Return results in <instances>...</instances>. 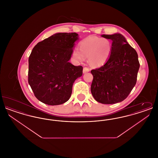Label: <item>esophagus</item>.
Returning <instances> with one entry per match:
<instances>
[{
	"label": "esophagus",
	"instance_id": "1",
	"mask_svg": "<svg viewBox=\"0 0 158 158\" xmlns=\"http://www.w3.org/2000/svg\"><path fill=\"white\" fill-rule=\"evenodd\" d=\"M89 71V69L88 68H86V67L83 68V73H86V72H88Z\"/></svg>",
	"mask_w": 158,
	"mask_h": 158
}]
</instances>
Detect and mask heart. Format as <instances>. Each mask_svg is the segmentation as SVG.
<instances>
[{"instance_id": "1", "label": "heart", "mask_w": 158, "mask_h": 158, "mask_svg": "<svg viewBox=\"0 0 158 158\" xmlns=\"http://www.w3.org/2000/svg\"><path fill=\"white\" fill-rule=\"evenodd\" d=\"M113 50L111 41L106 38L91 35L86 38L79 44V50L75 49L72 55L79 61L88 58L91 66L99 67L104 64L109 59Z\"/></svg>"}]
</instances>
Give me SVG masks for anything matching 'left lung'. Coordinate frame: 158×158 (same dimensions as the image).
Segmentation results:
<instances>
[{
	"label": "left lung",
	"mask_w": 158,
	"mask_h": 158,
	"mask_svg": "<svg viewBox=\"0 0 158 158\" xmlns=\"http://www.w3.org/2000/svg\"><path fill=\"white\" fill-rule=\"evenodd\" d=\"M101 36L113 41V50L104 66L90 71V90L98 102L113 104L124 100L135 86L140 63L136 51L123 35Z\"/></svg>",
	"instance_id": "1"
}]
</instances>
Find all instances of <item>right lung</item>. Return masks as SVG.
I'll return each mask as SVG.
<instances>
[{
	"label": "right lung",
	"instance_id": "add662e5",
	"mask_svg": "<svg viewBox=\"0 0 158 158\" xmlns=\"http://www.w3.org/2000/svg\"><path fill=\"white\" fill-rule=\"evenodd\" d=\"M78 39L76 32H60L33 48L28 59V83L35 97L44 104L57 105L68 101L73 83L82 75V66L69 62Z\"/></svg>",
	"mask_w": 158,
	"mask_h": 158
}]
</instances>
